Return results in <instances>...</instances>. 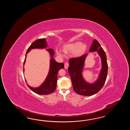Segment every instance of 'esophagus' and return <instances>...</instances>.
<instances>
[{
    "mask_svg": "<svg viewBox=\"0 0 130 130\" xmlns=\"http://www.w3.org/2000/svg\"><path fill=\"white\" fill-rule=\"evenodd\" d=\"M69 63H65V64H64V68H65V69H68V68L69 67Z\"/></svg>",
    "mask_w": 130,
    "mask_h": 130,
    "instance_id": "obj_1",
    "label": "esophagus"
}]
</instances>
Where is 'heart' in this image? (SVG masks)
Returning a JSON list of instances; mask_svg holds the SVG:
<instances>
[{"label":"heart","instance_id":"obj_1","mask_svg":"<svg viewBox=\"0 0 130 130\" xmlns=\"http://www.w3.org/2000/svg\"><path fill=\"white\" fill-rule=\"evenodd\" d=\"M86 44L77 41L65 45L63 47V51L65 53L73 52L72 55L75 57H78L83 55L86 51ZM57 53L60 56L62 57L64 56L63 52L60 50H57Z\"/></svg>","mask_w":130,"mask_h":130}]
</instances>
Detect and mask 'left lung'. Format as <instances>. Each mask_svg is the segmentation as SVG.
Here are the masks:
<instances>
[{
    "instance_id": "1",
    "label": "left lung",
    "mask_w": 130,
    "mask_h": 130,
    "mask_svg": "<svg viewBox=\"0 0 130 130\" xmlns=\"http://www.w3.org/2000/svg\"><path fill=\"white\" fill-rule=\"evenodd\" d=\"M89 51L98 52L102 59V68L98 79L93 83H87L82 75L85 60L88 54L69 59L70 66L68 68V72L71 76L73 90L78 94L83 96H91L98 92L105 83L108 74L106 55L96 39L93 41Z\"/></svg>"
}]
</instances>
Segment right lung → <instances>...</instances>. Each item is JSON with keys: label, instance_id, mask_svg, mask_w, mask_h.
Returning <instances> with one entry per match:
<instances>
[{"label": "right lung", "instance_id": "obj_1", "mask_svg": "<svg viewBox=\"0 0 130 130\" xmlns=\"http://www.w3.org/2000/svg\"><path fill=\"white\" fill-rule=\"evenodd\" d=\"M47 44L45 39H40L34 41L29 47L28 48L26 52L25 59L24 61V65L26 61V59L28 52L33 48H44L47 47ZM49 52L51 59H50V68L47 77L45 80L40 86L37 88H32L29 86L28 84V88L34 92L39 95H48L51 94L55 91L57 87V82L58 73L60 69H64V63H58L53 59V56L54 54V51L52 48L47 49ZM24 68H23V72ZM26 82L27 83L26 80Z\"/></svg>", "mask_w": 130, "mask_h": 130}]
</instances>
